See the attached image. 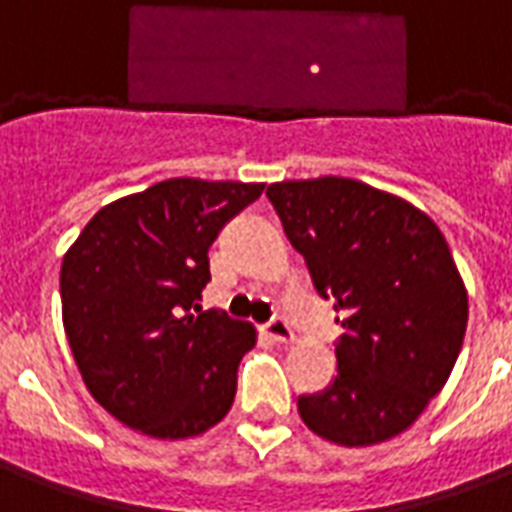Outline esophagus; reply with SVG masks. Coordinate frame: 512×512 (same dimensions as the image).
<instances>
[{
    "label": "esophagus",
    "mask_w": 512,
    "mask_h": 512,
    "mask_svg": "<svg viewBox=\"0 0 512 512\" xmlns=\"http://www.w3.org/2000/svg\"><path fill=\"white\" fill-rule=\"evenodd\" d=\"M266 334L274 340V343H293V329H290V323L285 318H271L266 323Z\"/></svg>",
    "instance_id": "obj_1"
}]
</instances>
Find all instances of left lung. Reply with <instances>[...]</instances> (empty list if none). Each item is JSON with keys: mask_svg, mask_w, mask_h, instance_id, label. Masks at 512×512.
Listing matches in <instances>:
<instances>
[{"mask_svg": "<svg viewBox=\"0 0 512 512\" xmlns=\"http://www.w3.org/2000/svg\"><path fill=\"white\" fill-rule=\"evenodd\" d=\"M266 197L343 334L337 376L299 397L304 425L343 447L411 428L461 354L469 299L428 213L362 180L271 183Z\"/></svg>", "mask_w": 512, "mask_h": 512, "instance_id": "left-lung-1", "label": "left lung"}]
</instances>
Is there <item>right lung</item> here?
<instances>
[{
	"label": "right lung",
	"mask_w": 512,
	"mask_h": 512,
	"mask_svg": "<svg viewBox=\"0 0 512 512\" xmlns=\"http://www.w3.org/2000/svg\"><path fill=\"white\" fill-rule=\"evenodd\" d=\"M266 183L172 178L109 202L62 257V323L90 395L153 439L230 411L252 323L202 312L208 249Z\"/></svg>",
	"instance_id": "add662e5"
}]
</instances>
